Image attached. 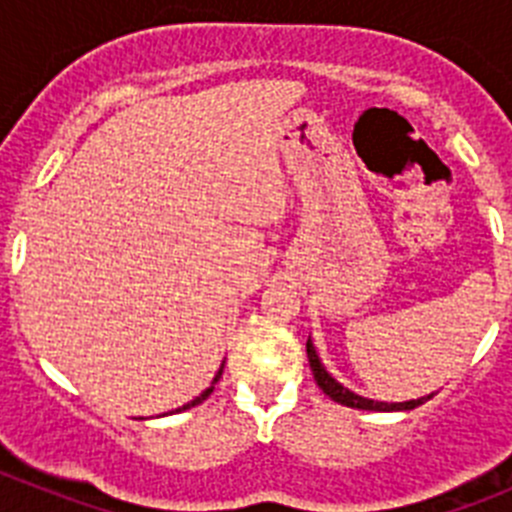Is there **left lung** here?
<instances>
[{"mask_svg": "<svg viewBox=\"0 0 512 512\" xmlns=\"http://www.w3.org/2000/svg\"><path fill=\"white\" fill-rule=\"evenodd\" d=\"M307 359H310L312 377H315V382H318L320 390H323L330 400L341 402V405H346V408L390 413V410H413V408H418V405H423L425 400H431V395H428V397H420V400H410V402H374V400H366V397L354 395V392L346 390L343 384H338L336 379L325 372V366L320 364V359H318V354H315V348H312L310 338H307Z\"/></svg>", "mask_w": 512, "mask_h": 512, "instance_id": "obj_1", "label": "left lung"}]
</instances>
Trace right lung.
Instances as JSON below:
<instances>
[{
  "mask_svg": "<svg viewBox=\"0 0 512 512\" xmlns=\"http://www.w3.org/2000/svg\"><path fill=\"white\" fill-rule=\"evenodd\" d=\"M220 374H223V366H220V372H217V374H215V382H217V379H220ZM215 382H212V384H215ZM210 392H212V387H207V390H205V392H202V395H200V397H194V400H192V402H187V405H184V408H179V410H187V408H194V405H200V402H205V400H207V397H210Z\"/></svg>",
  "mask_w": 512,
  "mask_h": 512,
  "instance_id": "obj_1",
  "label": "right lung"
}]
</instances>
